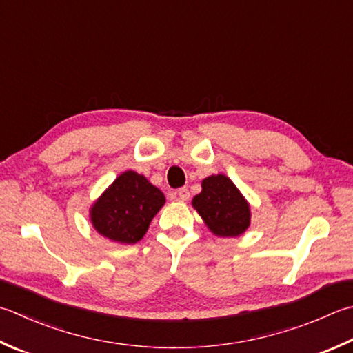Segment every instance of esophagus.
<instances>
[{"label":"esophagus","instance_id":"obj_1","mask_svg":"<svg viewBox=\"0 0 353 353\" xmlns=\"http://www.w3.org/2000/svg\"><path fill=\"white\" fill-rule=\"evenodd\" d=\"M176 194H177V199H179V200H182V202H185V200L190 199V190L185 188V186H183V188L176 191Z\"/></svg>","mask_w":353,"mask_h":353}]
</instances>
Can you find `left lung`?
Here are the masks:
<instances>
[{
    "label": "left lung",
    "instance_id": "8db88e82",
    "mask_svg": "<svg viewBox=\"0 0 353 353\" xmlns=\"http://www.w3.org/2000/svg\"><path fill=\"white\" fill-rule=\"evenodd\" d=\"M191 205L217 237H239L251 225L250 202L225 174L205 177Z\"/></svg>",
    "mask_w": 353,
    "mask_h": 353
}]
</instances>
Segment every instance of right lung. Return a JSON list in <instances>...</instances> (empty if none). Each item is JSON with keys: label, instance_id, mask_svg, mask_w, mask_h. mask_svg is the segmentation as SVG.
I'll return each mask as SVG.
<instances>
[{"label": "right lung", "instance_id": "obj_1", "mask_svg": "<svg viewBox=\"0 0 353 353\" xmlns=\"http://www.w3.org/2000/svg\"><path fill=\"white\" fill-rule=\"evenodd\" d=\"M163 205V192L145 176L128 170L117 176L90 206V220L102 237L133 245L145 236Z\"/></svg>", "mask_w": 353, "mask_h": 353}]
</instances>
